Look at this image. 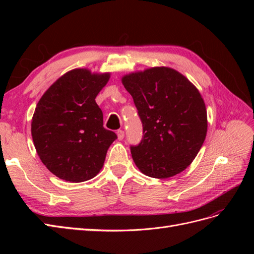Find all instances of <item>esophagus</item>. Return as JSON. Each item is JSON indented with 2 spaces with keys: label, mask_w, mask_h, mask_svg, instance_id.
<instances>
[{
  "label": "esophagus",
  "mask_w": 254,
  "mask_h": 254,
  "mask_svg": "<svg viewBox=\"0 0 254 254\" xmlns=\"http://www.w3.org/2000/svg\"><path fill=\"white\" fill-rule=\"evenodd\" d=\"M117 135H118V139H123V137H124V131H122V130H119V131H117Z\"/></svg>",
  "instance_id": "1"
}]
</instances>
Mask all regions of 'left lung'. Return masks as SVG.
Instances as JSON below:
<instances>
[{
  "label": "left lung",
  "mask_w": 254,
  "mask_h": 254,
  "mask_svg": "<svg viewBox=\"0 0 254 254\" xmlns=\"http://www.w3.org/2000/svg\"><path fill=\"white\" fill-rule=\"evenodd\" d=\"M143 123V138L131 147L139 171L157 179L190 166L207 132V112L198 89L168 66L132 72L121 78Z\"/></svg>",
  "instance_id": "left-lung-1"
}]
</instances>
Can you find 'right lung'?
<instances>
[{
	"mask_svg": "<svg viewBox=\"0 0 254 254\" xmlns=\"http://www.w3.org/2000/svg\"><path fill=\"white\" fill-rule=\"evenodd\" d=\"M110 73L74 68L59 77L38 101L31 119L34 145L48 170L62 180L93 179L117 138L104 127L96 97Z\"/></svg>",
	"mask_w": 254,
	"mask_h": 254,
	"instance_id": "obj_1",
	"label": "right lung"
}]
</instances>
